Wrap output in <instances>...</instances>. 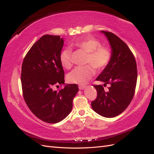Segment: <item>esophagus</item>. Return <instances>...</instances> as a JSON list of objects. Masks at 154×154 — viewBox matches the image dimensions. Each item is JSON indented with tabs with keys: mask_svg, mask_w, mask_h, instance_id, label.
<instances>
[{
	"mask_svg": "<svg viewBox=\"0 0 154 154\" xmlns=\"http://www.w3.org/2000/svg\"><path fill=\"white\" fill-rule=\"evenodd\" d=\"M78 88L80 90H83L85 88V85H79Z\"/></svg>",
	"mask_w": 154,
	"mask_h": 154,
	"instance_id": "34e87169",
	"label": "esophagus"
}]
</instances>
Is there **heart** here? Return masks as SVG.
I'll return each instance as SVG.
<instances>
[{"label":"heart","mask_w":154,"mask_h":154,"mask_svg":"<svg viewBox=\"0 0 154 154\" xmlns=\"http://www.w3.org/2000/svg\"><path fill=\"white\" fill-rule=\"evenodd\" d=\"M74 46L78 50L87 53L85 67H77L70 72L67 76L69 82L74 84L84 85L93 77L95 74L94 67L97 71L105 69L111 60L110 50L104 46H101L99 40L91 36L79 40ZM72 51L71 49H63L60 56L62 66L66 69L71 66Z\"/></svg>","instance_id":"b5f03b06"}]
</instances>
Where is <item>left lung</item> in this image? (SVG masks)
<instances>
[{
    "instance_id": "1",
    "label": "left lung",
    "mask_w": 154,
    "mask_h": 154,
    "mask_svg": "<svg viewBox=\"0 0 154 154\" xmlns=\"http://www.w3.org/2000/svg\"><path fill=\"white\" fill-rule=\"evenodd\" d=\"M109 41L112 49L109 63L96 78L109 84L105 91L101 85H94L97 96L91 106L96 113L105 118H114L127 108L136 90L137 71L136 61L128 45L118 36L101 31Z\"/></svg>"
}]
</instances>
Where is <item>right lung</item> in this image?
Here are the masks:
<instances>
[{
  "instance_id": "right-lung-1",
  "label": "right lung",
  "mask_w": 154,
  "mask_h": 154,
  "mask_svg": "<svg viewBox=\"0 0 154 154\" xmlns=\"http://www.w3.org/2000/svg\"><path fill=\"white\" fill-rule=\"evenodd\" d=\"M63 42L60 36H42L32 45L22 65L21 83L26 103L37 118L49 123H58L67 117L78 91L76 84L53 90L54 86L65 83L60 60Z\"/></svg>"
}]
</instances>
